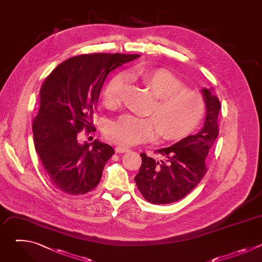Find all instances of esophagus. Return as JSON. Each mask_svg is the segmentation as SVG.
Returning <instances> with one entry per match:
<instances>
[{"instance_id":"1","label":"esophagus","mask_w":262,"mask_h":262,"mask_svg":"<svg viewBox=\"0 0 262 262\" xmlns=\"http://www.w3.org/2000/svg\"><path fill=\"white\" fill-rule=\"evenodd\" d=\"M115 150H116V152H118V154H123V152H126V151H128L129 149H128L127 147H123V146H117V147L115 148Z\"/></svg>"}]
</instances>
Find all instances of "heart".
<instances>
[{
    "label": "heart",
    "mask_w": 262,
    "mask_h": 262,
    "mask_svg": "<svg viewBox=\"0 0 262 262\" xmlns=\"http://www.w3.org/2000/svg\"><path fill=\"white\" fill-rule=\"evenodd\" d=\"M138 74L160 98L150 112L152 117L123 114L106 125V138L116 144L130 146L156 140L159 136L163 140H179L191 134L204 115L203 97L186 90L182 81L166 69L142 70ZM124 83L123 74L107 83L103 91L106 106L119 104Z\"/></svg>",
    "instance_id": "b5f03b06"
}]
</instances>
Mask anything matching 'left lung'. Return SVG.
I'll return each mask as SVG.
<instances>
[{
	"instance_id": "obj_1",
	"label": "left lung",
	"mask_w": 262,
	"mask_h": 262,
	"mask_svg": "<svg viewBox=\"0 0 262 262\" xmlns=\"http://www.w3.org/2000/svg\"><path fill=\"white\" fill-rule=\"evenodd\" d=\"M201 93L205 101L202 128L195 135L157 150L164 160L156 161L141 154L142 165L135 181L148 202L169 204L178 201L188 195L206 173L205 159L219 135L221 103L213 88H202Z\"/></svg>"
}]
</instances>
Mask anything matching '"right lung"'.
Segmentation results:
<instances>
[{
	"label": "right lung",
	"mask_w": 262,
	"mask_h": 262,
	"mask_svg": "<svg viewBox=\"0 0 262 262\" xmlns=\"http://www.w3.org/2000/svg\"><path fill=\"white\" fill-rule=\"evenodd\" d=\"M139 55L92 54L70 58L43 82L40 107L33 122L36 152L57 189L82 195L96 188L112 146L95 139L80 143L78 133L92 130L102 85L108 73Z\"/></svg>",
	"instance_id": "add662e5"
}]
</instances>
